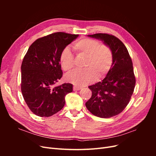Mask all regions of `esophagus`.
I'll list each match as a JSON object with an SVG mask.
<instances>
[{
    "instance_id": "esophagus-1",
    "label": "esophagus",
    "mask_w": 156,
    "mask_h": 156,
    "mask_svg": "<svg viewBox=\"0 0 156 156\" xmlns=\"http://www.w3.org/2000/svg\"><path fill=\"white\" fill-rule=\"evenodd\" d=\"M73 90H79L81 89V87H77V86H73Z\"/></svg>"
}]
</instances>
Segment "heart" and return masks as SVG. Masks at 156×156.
I'll list each match as a JSON object with an SVG mask.
<instances>
[{
  "label": "heart",
  "instance_id": "1",
  "mask_svg": "<svg viewBox=\"0 0 156 156\" xmlns=\"http://www.w3.org/2000/svg\"><path fill=\"white\" fill-rule=\"evenodd\" d=\"M73 48L78 56H86L84 69H77L65 75L66 81L77 86H84L104 77L109 72L112 64V53L107 45L101 44L97 40L88 37L75 42ZM59 61L65 72H69L74 66V56L68 47L61 51Z\"/></svg>",
  "mask_w": 156,
  "mask_h": 156
}]
</instances>
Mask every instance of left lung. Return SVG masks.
Masks as SVG:
<instances>
[{
	"label": "left lung",
	"instance_id": "obj_1",
	"mask_svg": "<svg viewBox=\"0 0 156 156\" xmlns=\"http://www.w3.org/2000/svg\"><path fill=\"white\" fill-rule=\"evenodd\" d=\"M88 36L103 41L112 53L109 72L102 81L88 87L92 96L85 103L92 115L107 119L119 115L130 101L136 83L133 63L126 47L116 36L103 33Z\"/></svg>",
	"mask_w": 156,
	"mask_h": 156
}]
</instances>
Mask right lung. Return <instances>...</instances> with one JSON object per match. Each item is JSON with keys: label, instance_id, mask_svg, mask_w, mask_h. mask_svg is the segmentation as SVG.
Returning a JSON list of instances; mask_svg holds the SVG:
<instances>
[{"label": "right lung", "instance_id": "1", "mask_svg": "<svg viewBox=\"0 0 156 156\" xmlns=\"http://www.w3.org/2000/svg\"><path fill=\"white\" fill-rule=\"evenodd\" d=\"M78 34L55 32L37 39L29 47L21 64V89L30 110L36 115L49 117L65 105V96L73 85H53L62 77L59 61L60 52Z\"/></svg>", "mask_w": 156, "mask_h": 156}]
</instances>
